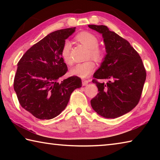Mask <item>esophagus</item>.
I'll list each match as a JSON object with an SVG mask.
<instances>
[{
  "label": "esophagus",
  "instance_id": "esophagus-1",
  "mask_svg": "<svg viewBox=\"0 0 160 160\" xmlns=\"http://www.w3.org/2000/svg\"><path fill=\"white\" fill-rule=\"evenodd\" d=\"M82 85H83V86H85V85H88V84L89 83V82H90V80L83 79V80H82Z\"/></svg>",
  "mask_w": 160,
  "mask_h": 160
}]
</instances>
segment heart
I'll list each match as a JSON object with an SVG mask.
<instances>
[{
    "mask_svg": "<svg viewBox=\"0 0 160 160\" xmlns=\"http://www.w3.org/2000/svg\"><path fill=\"white\" fill-rule=\"evenodd\" d=\"M76 39L82 44L89 48V57H92L96 61H101L104 57V51L97 46L99 40L95 35L89 32H82L76 36ZM71 44L69 40H66L62 47L61 55L64 62L70 65L72 60L70 56ZM95 68V63L92 60H89L75 65L70 69V73L76 76L85 78L90 76Z\"/></svg>",
    "mask_w": 160,
    "mask_h": 160,
    "instance_id": "heart-1",
    "label": "heart"
}]
</instances>
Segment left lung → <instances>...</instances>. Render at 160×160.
<instances>
[{
  "label": "left lung",
  "mask_w": 160,
  "mask_h": 160,
  "mask_svg": "<svg viewBox=\"0 0 160 160\" xmlns=\"http://www.w3.org/2000/svg\"><path fill=\"white\" fill-rule=\"evenodd\" d=\"M88 27L102 34L107 53L93 75L107 82L92 80L99 93L91 100V106L102 117L117 118L131 112L138 103L146 79L144 65L130 43L107 26Z\"/></svg>",
  "instance_id": "obj_1"
}]
</instances>
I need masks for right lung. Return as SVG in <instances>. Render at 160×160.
Returning <instances> with one entry per match:
<instances>
[{"label":"right lung","instance_id":"right-lung-1","mask_svg":"<svg viewBox=\"0 0 160 160\" xmlns=\"http://www.w3.org/2000/svg\"><path fill=\"white\" fill-rule=\"evenodd\" d=\"M75 28L53 32L26 51L18 63L14 90L21 107L39 119H51L66 109L70 94L82 87L78 76L61 82L68 68L61 57L64 42Z\"/></svg>","mask_w":160,"mask_h":160}]
</instances>
